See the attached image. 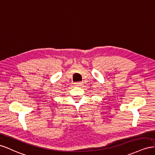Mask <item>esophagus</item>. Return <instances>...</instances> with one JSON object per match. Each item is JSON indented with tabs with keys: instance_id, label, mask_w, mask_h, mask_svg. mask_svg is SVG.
Instances as JSON below:
<instances>
[{
	"instance_id": "obj_1",
	"label": "esophagus",
	"mask_w": 155,
	"mask_h": 155,
	"mask_svg": "<svg viewBox=\"0 0 155 155\" xmlns=\"http://www.w3.org/2000/svg\"><path fill=\"white\" fill-rule=\"evenodd\" d=\"M82 84L83 83L82 82H78L76 83V86H81L82 85Z\"/></svg>"
}]
</instances>
